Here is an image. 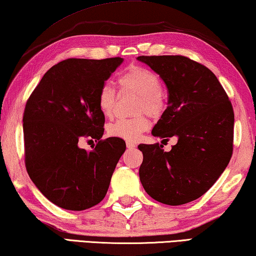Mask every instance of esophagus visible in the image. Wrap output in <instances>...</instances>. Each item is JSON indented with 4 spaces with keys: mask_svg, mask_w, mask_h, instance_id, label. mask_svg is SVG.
I'll list each match as a JSON object with an SVG mask.
<instances>
[{
    "mask_svg": "<svg viewBox=\"0 0 256 256\" xmlns=\"http://www.w3.org/2000/svg\"><path fill=\"white\" fill-rule=\"evenodd\" d=\"M126 147L128 150H133V148H136V144L131 142V141H126Z\"/></svg>",
    "mask_w": 256,
    "mask_h": 256,
    "instance_id": "esophagus-1",
    "label": "esophagus"
}]
</instances>
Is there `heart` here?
<instances>
[{
  "label": "heart",
  "mask_w": 256,
  "mask_h": 256,
  "mask_svg": "<svg viewBox=\"0 0 256 256\" xmlns=\"http://www.w3.org/2000/svg\"><path fill=\"white\" fill-rule=\"evenodd\" d=\"M122 90H130L138 95L136 110L158 117L166 108V98L161 90V80L150 68L133 66H130L117 79ZM116 104L115 90L109 84H104L98 90V106L106 117L112 115ZM150 122L144 114L133 118H120L109 125L110 136L128 141H134L150 128Z\"/></svg>",
  "instance_id": "1"
}]
</instances>
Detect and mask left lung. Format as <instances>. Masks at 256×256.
Returning <instances> with one entry per match:
<instances>
[{"label":"left lung","mask_w":256,"mask_h":256,"mask_svg":"<svg viewBox=\"0 0 256 256\" xmlns=\"http://www.w3.org/2000/svg\"><path fill=\"white\" fill-rule=\"evenodd\" d=\"M166 82L168 106L152 136L178 142L140 144L144 160L140 182L152 199L179 206L196 200L215 184L234 152V114L216 76L202 64L180 55L139 56Z\"/></svg>","instance_id":"8db88e82"}]
</instances>
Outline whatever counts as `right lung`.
Here are the masks:
<instances>
[{
  "mask_svg": "<svg viewBox=\"0 0 256 256\" xmlns=\"http://www.w3.org/2000/svg\"><path fill=\"white\" fill-rule=\"evenodd\" d=\"M123 58H68L46 72L26 102L25 166L49 201L68 210L100 204L118 160L126 150L120 138L101 139L104 115L98 94ZM98 141L93 151L78 147L82 138Z\"/></svg>",
  "mask_w": 256,
  "mask_h": 256,
  "instance_id": "right-lung-1",
  "label": "right lung"
}]
</instances>
